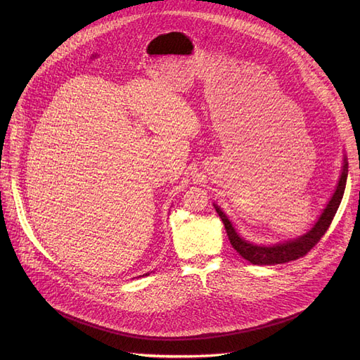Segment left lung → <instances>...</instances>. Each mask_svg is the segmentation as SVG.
Here are the masks:
<instances>
[{
  "instance_id": "1",
  "label": "left lung",
  "mask_w": 360,
  "mask_h": 360,
  "mask_svg": "<svg viewBox=\"0 0 360 360\" xmlns=\"http://www.w3.org/2000/svg\"><path fill=\"white\" fill-rule=\"evenodd\" d=\"M347 174H349V163H347V158L345 155L342 175H340L338 184L335 186V191H334L333 197L330 198V201L327 202L323 213L319 214L318 220L315 221V224L307 233L300 235L295 239L285 240V242H278V243H273V245H259V243H254L251 240L243 239L236 232L232 221L229 220L228 216H226V213L220 209V207L217 204H213V205L224 224L226 233H228V236H229L232 247L236 250V252L240 257L248 259L251 264H257V266H274V264L289 262V261L304 257L315 247L318 240L321 239V236L327 232V229L330 228V224L338 210V205L343 200L345 188H346V182H347Z\"/></svg>"
}]
</instances>
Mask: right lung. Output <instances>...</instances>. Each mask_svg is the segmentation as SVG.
Returning <instances> with one entry per match:
<instances>
[{"label":"right lung","mask_w":360,"mask_h":360,"mask_svg":"<svg viewBox=\"0 0 360 360\" xmlns=\"http://www.w3.org/2000/svg\"><path fill=\"white\" fill-rule=\"evenodd\" d=\"M143 276H148V273H146V274H143ZM141 277V276H140Z\"/></svg>","instance_id":"right-lung-1"}]
</instances>
